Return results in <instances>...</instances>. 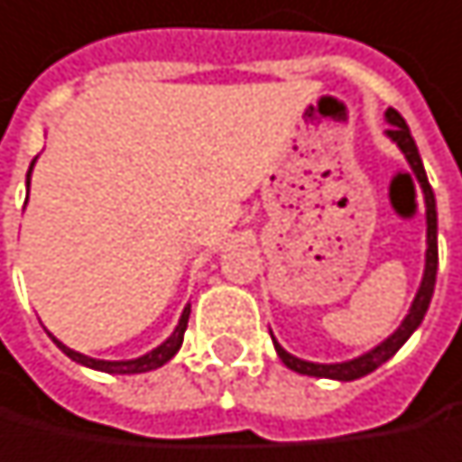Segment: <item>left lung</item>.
Returning <instances> with one entry per match:
<instances>
[{
    "instance_id": "obj_1",
    "label": "left lung",
    "mask_w": 462,
    "mask_h": 462,
    "mask_svg": "<svg viewBox=\"0 0 462 462\" xmlns=\"http://www.w3.org/2000/svg\"><path fill=\"white\" fill-rule=\"evenodd\" d=\"M385 119H388V138L393 141V143L402 148V153L407 156V162H410V167H412V172H415V178H418V183H420V189H423V199H426V223H429V250H426V271H423V282H420V290H418V295H415V300H412V309H410V314L404 317V321L399 324V329L391 335V337H385L380 346H375L373 351H367V354H362L359 359H351V362H340V365H314V362H303V359H298V356H292V354H287L276 340H273V348H276V354H279V359L290 367V370H295V373H300V375H311V377H332V380H356V377H365L370 375V373H375L377 367L383 365V362H388L404 343H407V337L420 327V321L426 317V311H429V303H431L433 298V284H436V268H439V247H436V199H433V189L431 183H429V178H426V170H423V162H420V153H418V145L412 141V135H410V127H407V122L402 119V114L399 111H393V108H388L385 111ZM273 337V335H271Z\"/></svg>"
}]
</instances>
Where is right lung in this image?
<instances>
[{"label":"right lung","mask_w":462,"mask_h":462,"mask_svg":"<svg viewBox=\"0 0 462 462\" xmlns=\"http://www.w3.org/2000/svg\"><path fill=\"white\" fill-rule=\"evenodd\" d=\"M31 167H33V162H31ZM31 167H29V175H26V183H29L31 178ZM189 314H191V306H186L183 309V317L178 321V327H175V332L162 343V346H156L153 351H148L145 356H138V359H127V362H103V359H92V356H85V354H79V351H74V348H69V346H63L58 337H52V343L69 356V359H74V362H79V365H85V367H92V370H100V373H114V375H138V373H148V370H156V367H162V365H167L175 354H178V348L183 346V335H186V327H189Z\"/></svg>","instance_id":"obj_1"}]
</instances>
